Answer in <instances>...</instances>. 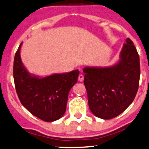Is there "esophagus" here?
<instances>
[{"mask_svg":"<svg viewBox=\"0 0 149 149\" xmlns=\"http://www.w3.org/2000/svg\"><path fill=\"white\" fill-rule=\"evenodd\" d=\"M84 77L83 74H79L78 77V80L79 81H84Z\"/></svg>","mask_w":149,"mask_h":149,"instance_id":"1","label":"esophagus"}]
</instances>
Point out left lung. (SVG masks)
<instances>
[{
	"label": "left lung",
	"mask_w": 149,
	"mask_h": 149,
	"mask_svg": "<svg viewBox=\"0 0 149 149\" xmlns=\"http://www.w3.org/2000/svg\"><path fill=\"white\" fill-rule=\"evenodd\" d=\"M125 42L116 65L87 67L83 70L89 108L102 119H111L123 113L133 102L139 88V54L130 38Z\"/></svg>",
	"instance_id": "8db88e82"
}]
</instances>
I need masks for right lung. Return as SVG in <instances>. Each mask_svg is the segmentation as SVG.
Segmentation results:
<instances>
[{
    "label": "right lung",
    "mask_w": 149,
    "mask_h": 149,
    "mask_svg": "<svg viewBox=\"0 0 149 149\" xmlns=\"http://www.w3.org/2000/svg\"><path fill=\"white\" fill-rule=\"evenodd\" d=\"M20 44L14 59L13 77L17 95L22 105L33 116L46 122L61 118L65 112L68 93L77 81L78 70L45 78L32 77L23 65Z\"/></svg>",
    "instance_id": "obj_1"
}]
</instances>
